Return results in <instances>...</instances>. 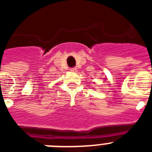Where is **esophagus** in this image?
<instances>
[{"label": "esophagus", "mask_w": 152, "mask_h": 152, "mask_svg": "<svg viewBox=\"0 0 152 152\" xmlns=\"http://www.w3.org/2000/svg\"><path fill=\"white\" fill-rule=\"evenodd\" d=\"M77 68H70V71L72 72H77Z\"/></svg>", "instance_id": "34e87169"}]
</instances>
